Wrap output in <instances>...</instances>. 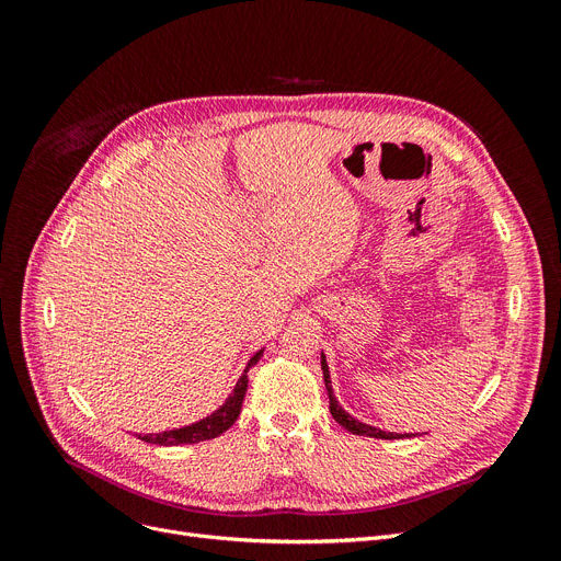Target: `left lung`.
Returning a JSON list of instances; mask_svg holds the SVG:
<instances>
[{"instance_id": "8db88e82", "label": "left lung", "mask_w": 561, "mask_h": 561, "mask_svg": "<svg viewBox=\"0 0 561 561\" xmlns=\"http://www.w3.org/2000/svg\"><path fill=\"white\" fill-rule=\"evenodd\" d=\"M320 366H322V377H325V389H328V396H330V411L334 421L345 427L347 432L352 434H359V436H373V438H404L407 434H396V432H385L379 427H373V425H366L362 421H357L355 416H350L347 411L339 404V400L334 398V389H332V377H330V368H328V359L325 355H320Z\"/></svg>"}]
</instances>
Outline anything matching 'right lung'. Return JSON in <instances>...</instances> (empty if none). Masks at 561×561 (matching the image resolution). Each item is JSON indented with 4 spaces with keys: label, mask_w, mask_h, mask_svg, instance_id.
I'll return each mask as SVG.
<instances>
[{
    "label": "right lung",
    "mask_w": 561,
    "mask_h": 561,
    "mask_svg": "<svg viewBox=\"0 0 561 561\" xmlns=\"http://www.w3.org/2000/svg\"><path fill=\"white\" fill-rule=\"evenodd\" d=\"M263 350H259L256 355L248 362L243 375L236 381L233 391L229 393V398L225 400V404L220 409H216L211 416H206L193 425L180 427V430H168V432H159V434H138L140 440L145 444H154V446H182V444H199V440H209L220 436L222 432H227L236 419L241 414V407H243V398L248 391V370L261 359Z\"/></svg>",
    "instance_id": "right-lung-1"
}]
</instances>
